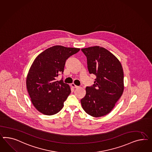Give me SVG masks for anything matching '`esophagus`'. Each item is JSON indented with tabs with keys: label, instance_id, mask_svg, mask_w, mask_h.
<instances>
[{
	"label": "esophagus",
	"instance_id": "34e87169",
	"mask_svg": "<svg viewBox=\"0 0 152 152\" xmlns=\"http://www.w3.org/2000/svg\"><path fill=\"white\" fill-rule=\"evenodd\" d=\"M71 86L72 87V88H77L78 87V86H76L75 84H74V83H71Z\"/></svg>",
	"mask_w": 152,
	"mask_h": 152
}]
</instances>
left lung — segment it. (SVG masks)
Masks as SVG:
<instances>
[{"label": "left lung", "instance_id": "left-lung-1", "mask_svg": "<svg viewBox=\"0 0 152 152\" xmlns=\"http://www.w3.org/2000/svg\"><path fill=\"white\" fill-rule=\"evenodd\" d=\"M81 51L86 56L89 73L96 77L94 84L86 87L81 105L87 114L102 117L112 111L123 94V69L117 58L102 47L92 46Z\"/></svg>", "mask_w": 152, "mask_h": 152}]
</instances>
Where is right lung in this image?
Here are the masks:
<instances>
[{"label": "right lung", "instance_id": "obj_1", "mask_svg": "<svg viewBox=\"0 0 152 152\" xmlns=\"http://www.w3.org/2000/svg\"><path fill=\"white\" fill-rule=\"evenodd\" d=\"M79 51L78 48L56 45L45 50L33 62L26 87L33 105L42 113L55 115L62 108L71 89L63 78L56 79L63 74L67 58Z\"/></svg>", "mask_w": 152, "mask_h": 152}]
</instances>
